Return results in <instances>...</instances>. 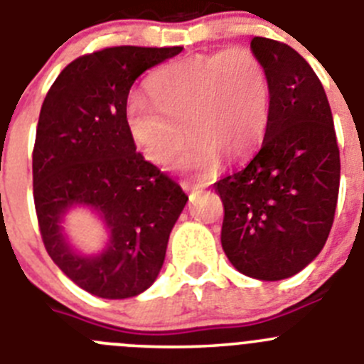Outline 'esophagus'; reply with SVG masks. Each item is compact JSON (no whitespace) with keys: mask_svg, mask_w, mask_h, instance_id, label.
<instances>
[{"mask_svg":"<svg viewBox=\"0 0 364 364\" xmlns=\"http://www.w3.org/2000/svg\"><path fill=\"white\" fill-rule=\"evenodd\" d=\"M183 188L190 190V192H199V190H201L203 186H199V185H190V183H183Z\"/></svg>","mask_w":364,"mask_h":364,"instance_id":"esophagus-1","label":"esophagus"}]
</instances>
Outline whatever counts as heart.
Segmentation results:
<instances>
[{"mask_svg":"<svg viewBox=\"0 0 364 364\" xmlns=\"http://www.w3.org/2000/svg\"><path fill=\"white\" fill-rule=\"evenodd\" d=\"M151 100L136 95L125 125L136 149L165 166L186 141L183 168L208 178L219 165L250 156L269 124L271 84L266 64L246 48L193 55L161 68L147 84Z\"/></svg>","mask_w":364,"mask_h":364,"instance_id":"1","label":"heart"}]
</instances>
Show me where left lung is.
<instances>
[{"label": "left lung", "instance_id": "8db88e82", "mask_svg": "<svg viewBox=\"0 0 364 364\" xmlns=\"http://www.w3.org/2000/svg\"><path fill=\"white\" fill-rule=\"evenodd\" d=\"M271 84L269 124L246 166L217 181L220 242L237 271L259 280L300 273L323 250L339 192V149L320 79L287 44L253 37Z\"/></svg>", "mask_w": 364, "mask_h": 364}]
</instances>
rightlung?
Listing matches in <instances>:
<instances>
[{
	"label": "right lung",
	"mask_w": 364,
	"mask_h": 364,
	"mask_svg": "<svg viewBox=\"0 0 364 364\" xmlns=\"http://www.w3.org/2000/svg\"><path fill=\"white\" fill-rule=\"evenodd\" d=\"M181 46H113L75 59L50 87L32 154L33 203L48 255L87 293L122 300L144 293L163 266L166 244L188 196L145 161L129 136L125 105L144 71ZM73 205L99 213L110 242L98 255L77 254L63 237Z\"/></svg>",
	"instance_id": "1"
}]
</instances>
